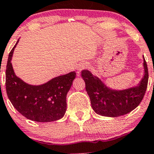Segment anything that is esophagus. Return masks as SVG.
<instances>
[{"label": "esophagus", "instance_id": "esophagus-1", "mask_svg": "<svg viewBox=\"0 0 154 154\" xmlns=\"http://www.w3.org/2000/svg\"><path fill=\"white\" fill-rule=\"evenodd\" d=\"M88 67V64L86 63H80L79 65L77 66V74L79 76V74H80V72L82 70V69H85V68Z\"/></svg>", "mask_w": 154, "mask_h": 154}]
</instances>
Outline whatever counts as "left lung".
<instances>
[{"mask_svg":"<svg viewBox=\"0 0 154 154\" xmlns=\"http://www.w3.org/2000/svg\"><path fill=\"white\" fill-rule=\"evenodd\" d=\"M143 68V76L139 83L122 90L110 88L88 69H83L82 77L95 112L103 116L117 117L137 107L145 96L148 82V66L144 56Z\"/></svg>","mask_w":154,"mask_h":154,"instance_id":"8db88e82","label":"left lung"}]
</instances>
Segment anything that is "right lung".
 Here are the masks:
<instances>
[{"label": "right lung", "instance_id": "right-lung-1", "mask_svg": "<svg viewBox=\"0 0 154 154\" xmlns=\"http://www.w3.org/2000/svg\"><path fill=\"white\" fill-rule=\"evenodd\" d=\"M11 50L6 69L8 98L21 115L32 121L49 122L61 119L66 110V94L75 79V71L50 79L38 85H29L17 76L12 66Z\"/></svg>", "mask_w": 154, "mask_h": 154}]
</instances>
